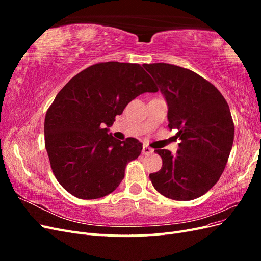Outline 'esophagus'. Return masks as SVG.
<instances>
[{
  "instance_id": "34e87169",
  "label": "esophagus",
  "mask_w": 261,
  "mask_h": 261,
  "mask_svg": "<svg viewBox=\"0 0 261 261\" xmlns=\"http://www.w3.org/2000/svg\"><path fill=\"white\" fill-rule=\"evenodd\" d=\"M152 153H153V149L152 148H150L148 146H144L143 147V154L150 155V154H152Z\"/></svg>"
}]
</instances>
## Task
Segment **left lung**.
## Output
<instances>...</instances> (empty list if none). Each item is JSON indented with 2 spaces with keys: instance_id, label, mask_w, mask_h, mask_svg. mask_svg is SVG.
I'll return each instance as SVG.
<instances>
[{
  "instance_id": "8db88e82",
  "label": "left lung",
  "mask_w": 261,
  "mask_h": 261,
  "mask_svg": "<svg viewBox=\"0 0 261 261\" xmlns=\"http://www.w3.org/2000/svg\"><path fill=\"white\" fill-rule=\"evenodd\" d=\"M144 67L159 85L169 107L168 126L177 129L180 139L175 155L167 149L154 150L163 163L150 180L167 198H198L219 180L230 155L234 139L230 108L215 86L191 69L167 63Z\"/></svg>"
}]
</instances>
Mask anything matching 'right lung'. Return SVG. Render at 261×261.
Instances as JSON below:
<instances>
[{
    "label": "right lung",
    "mask_w": 261,
    "mask_h": 261,
    "mask_svg": "<svg viewBox=\"0 0 261 261\" xmlns=\"http://www.w3.org/2000/svg\"><path fill=\"white\" fill-rule=\"evenodd\" d=\"M156 91L143 66L120 62L91 65L63 87L44 120L45 149L63 188L81 199L115 191L143 145L130 137L117 140L107 127L133 99Z\"/></svg>",
    "instance_id": "1"
}]
</instances>
